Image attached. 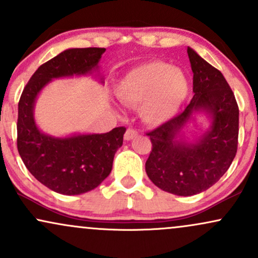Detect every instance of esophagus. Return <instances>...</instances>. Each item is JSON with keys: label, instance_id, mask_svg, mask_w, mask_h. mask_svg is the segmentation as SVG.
Segmentation results:
<instances>
[{"label": "esophagus", "instance_id": "esophagus-1", "mask_svg": "<svg viewBox=\"0 0 258 258\" xmlns=\"http://www.w3.org/2000/svg\"><path fill=\"white\" fill-rule=\"evenodd\" d=\"M138 132L136 131L135 128H127L126 132H125V139L126 141H131L135 137H137Z\"/></svg>", "mask_w": 258, "mask_h": 258}]
</instances>
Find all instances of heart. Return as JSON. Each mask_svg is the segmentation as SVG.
<instances>
[{"instance_id": "1", "label": "heart", "mask_w": 258, "mask_h": 258, "mask_svg": "<svg viewBox=\"0 0 258 258\" xmlns=\"http://www.w3.org/2000/svg\"><path fill=\"white\" fill-rule=\"evenodd\" d=\"M189 90L185 74L161 60H149L130 70L116 88L119 99L126 105L138 106L148 123L170 119L184 102Z\"/></svg>"}]
</instances>
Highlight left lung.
<instances>
[{"mask_svg":"<svg viewBox=\"0 0 258 258\" xmlns=\"http://www.w3.org/2000/svg\"><path fill=\"white\" fill-rule=\"evenodd\" d=\"M186 52L194 96L182 112L147 133L152 152L146 162L154 184L182 197L201 193L218 182L235 158L239 136V106L224 76L191 48ZM199 108L212 112V130L198 144L174 141L180 127Z\"/></svg>","mask_w":258,"mask_h":258,"instance_id":"obj_1","label":"left lung"}]
</instances>
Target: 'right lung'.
<instances>
[{"label": "right lung", "mask_w": 258, "mask_h": 258, "mask_svg": "<svg viewBox=\"0 0 258 258\" xmlns=\"http://www.w3.org/2000/svg\"><path fill=\"white\" fill-rule=\"evenodd\" d=\"M105 48H72L46 61L34 73L18 104L17 147L23 162L38 182L55 193L78 195L97 188L111 172L122 146L123 126L103 135L53 138L38 131L32 109L38 92L49 80L90 73Z\"/></svg>", "instance_id": "add662e5"}]
</instances>
